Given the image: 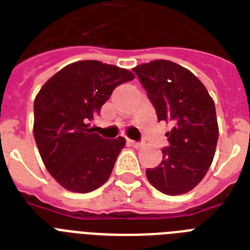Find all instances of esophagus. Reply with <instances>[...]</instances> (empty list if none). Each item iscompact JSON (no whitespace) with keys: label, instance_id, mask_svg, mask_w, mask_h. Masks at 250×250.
Wrapping results in <instances>:
<instances>
[{"label":"esophagus","instance_id":"esophagus-1","mask_svg":"<svg viewBox=\"0 0 250 250\" xmlns=\"http://www.w3.org/2000/svg\"><path fill=\"white\" fill-rule=\"evenodd\" d=\"M127 144L131 145V146H133V148H140V146H141L140 143H136V141L129 140V139H127Z\"/></svg>","mask_w":250,"mask_h":250}]
</instances>
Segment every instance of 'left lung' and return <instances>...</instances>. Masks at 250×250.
Listing matches in <instances>:
<instances>
[{"mask_svg": "<svg viewBox=\"0 0 250 250\" xmlns=\"http://www.w3.org/2000/svg\"><path fill=\"white\" fill-rule=\"evenodd\" d=\"M132 71L156 107L158 122L171 125L162 162L148 168L146 178L165 194L187 193L204 179L215 154L219 128L213 98L189 70L171 61H152Z\"/></svg>", "mask_w": 250, "mask_h": 250, "instance_id": "obj_1", "label": "left lung"}]
</instances>
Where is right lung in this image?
Segmentation results:
<instances>
[{"instance_id":"obj_1","label":"right lung","mask_w":250,"mask_h":250,"mask_svg":"<svg viewBox=\"0 0 250 250\" xmlns=\"http://www.w3.org/2000/svg\"><path fill=\"white\" fill-rule=\"evenodd\" d=\"M132 72L100 61H79L53 75L33 104V136L46 170L64 189L88 193L110 178L125 140L102 139L90 121L114 88Z\"/></svg>"}]
</instances>
